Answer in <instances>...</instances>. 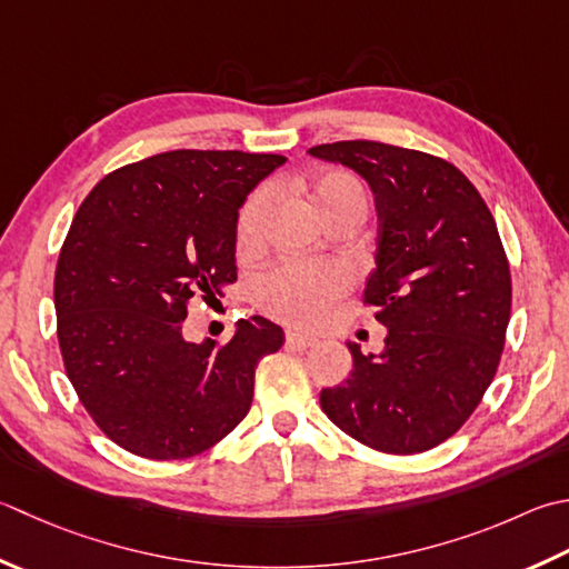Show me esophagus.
I'll return each instance as SVG.
<instances>
[{"instance_id": "esophagus-1", "label": "esophagus", "mask_w": 569, "mask_h": 569, "mask_svg": "<svg viewBox=\"0 0 569 569\" xmlns=\"http://www.w3.org/2000/svg\"><path fill=\"white\" fill-rule=\"evenodd\" d=\"M286 345H288V348H296V350H306V348H310V345H316V338L303 336V332H298V330H288L286 332Z\"/></svg>"}]
</instances>
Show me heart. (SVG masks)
<instances>
[{
    "label": "heart",
    "instance_id": "heart-1",
    "mask_svg": "<svg viewBox=\"0 0 569 569\" xmlns=\"http://www.w3.org/2000/svg\"><path fill=\"white\" fill-rule=\"evenodd\" d=\"M303 189L326 224L340 217H358L362 221L370 204L365 184L345 170H328L310 177L303 182ZM269 207L271 199L263 189L253 192L241 207L237 219L239 251L259 249ZM350 283L352 276L340 263L288 261L256 281L253 298L263 313L298 328H310L326 318L328 308L348 291Z\"/></svg>",
    "mask_w": 569,
    "mask_h": 569
}]
</instances>
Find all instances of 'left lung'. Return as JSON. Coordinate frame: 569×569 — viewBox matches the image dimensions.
I'll return each mask as SVG.
<instances>
[{"label": "left lung", "mask_w": 569, "mask_h": 569, "mask_svg": "<svg viewBox=\"0 0 569 569\" xmlns=\"http://www.w3.org/2000/svg\"><path fill=\"white\" fill-rule=\"evenodd\" d=\"M313 158L358 172L375 194V263L365 303L385 350L348 342L352 372L320 392L332 425L385 453L439 447L493 382L510 320V269L496 219L461 170L375 140L316 144Z\"/></svg>", "instance_id": "1"}]
</instances>
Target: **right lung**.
Masks as SVG:
<instances>
[{"label": "right lung", "mask_w": 569, "mask_h": 569, "mask_svg": "<svg viewBox=\"0 0 569 569\" xmlns=\"http://www.w3.org/2000/svg\"><path fill=\"white\" fill-rule=\"evenodd\" d=\"M283 154L172 150L106 174L56 263L66 375L100 431L142 459H189L249 415L256 365L283 345L261 316L224 345L184 340L192 298L237 281L243 199Z\"/></svg>", "instance_id": "1"}]
</instances>
